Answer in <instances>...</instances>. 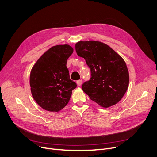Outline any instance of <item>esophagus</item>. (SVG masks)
Returning a JSON list of instances; mask_svg holds the SVG:
<instances>
[{
	"label": "esophagus",
	"instance_id": "esophagus-1",
	"mask_svg": "<svg viewBox=\"0 0 157 157\" xmlns=\"http://www.w3.org/2000/svg\"><path fill=\"white\" fill-rule=\"evenodd\" d=\"M76 83H77V85H78V86H81V84H82V80H81V79L78 80V81H76Z\"/></svg>",
	"mask_w": 157,
	"mask_h": 157
}]
</instances>
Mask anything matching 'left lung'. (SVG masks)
Here are the masks:
<instances>
[{"instance_id":"left-lung-1","label":"left lung","mask_w":157,"mask_h":157,"mask_svg":"<svg viewBox=\"0 0 157 157\" xmlns=\"http://www.w3.org/2000/svg\"><path fill=\"white\" fill-rule=\"evenodd\" d=\"M75 47L78 55L84 58L91 71V78L81 86L83 92L103 108L117 104L127 92L129 83L124 60L100 41H79Z\"/></svg>"}]
</instances>
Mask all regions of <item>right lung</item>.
<instances>
[{"label":"right lung","mask_w":157,"mask_h":157,"mask_svg":"<svg viewBox=\"0 0 157 157\" xmlns=\"http://www.w3.org/2000/svg\"><path fill=\"white\" fill-rule=\"evenodd\" d=\"M73 51L68 44L54 46L41 56L32 68L30 86L32 97L46 111L62 110L68 104L72 90L77 86L70 79L66 66Z\"/></svg>","instance_id":"obj_1"}]
</instances>
